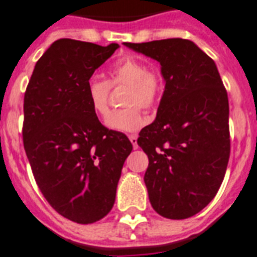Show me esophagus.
I'll use <instances>...</instances> for the list:
<instances>
[{
  "label": "esophagus",
  "instance_id": "obj_1",
  "mask_svg": "<svg viewBox=\"0 0 257 257\" xmlns=\"http://www.w3.org/2000/svg\"><path fill=\"white\" fill-rule=\"evenodd\" d=\"M128 139H130V142L131 143H133V147H134V149H138V135L137 134H131V135H128Z\"/></svg>",
  "mask_w": 257,
  "mask_h": 257
}]
</instances>
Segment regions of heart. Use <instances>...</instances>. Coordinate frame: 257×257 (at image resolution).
<instances>
[{
    "label": "heart",
    "instance_id": "1",
    "mask_svg": "<svg viewBox=\"0 0 257 257\" xmlns=\"http://www.w3.org/2000/svg\"><path fill=\"white\" fill-rule=\"evenodd\" d=\"M127 86L122 104L124 108L112 111L106 119L111 130L134 133L145 126L146 118L141 108L153 110L158 106L164 90V81L159 73L150 71L147 63L134 57L119 59L108 71V81L91 78L86 85V98L93 112L104 118L108 111L110 86Z\"/></svg>",
    "mask_w": 257,
    "mask_h": 257
}]
</instances>
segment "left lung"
<instances>
[{
    "mask_svg": "<svg viewBox=\"0 0 257 257\" xmlns=\"http://www.w3.org/2000/svg\"><path fill=\"white\" fill-rule=\"evenodd\" d=\"M124 45L157 59L166 81L157 119L138 138L149 157L150 203L167 219L194 216L215 198L228 164L227 90L215 62L191 41Z\"/></svg>",
    "mask_w": 257,
    "mask_h": 257,
    "instance_id": "1",
    "label": "left lung"
}]
</instances>
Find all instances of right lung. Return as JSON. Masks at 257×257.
<instances>
[{
    "instance_id": "add662e5",
    "label": "right lung",
    "mask_w": 257,
    "mask_h": 257,
    "mask_svg": "<svg viewBox=\"0 0 257 257\" xmlns=\"http://www.w3.org/2000/svg\"><path fill=\"white\" fill-rule=\"evenodd\" d=\"M118 47L55 41L25 91L22 138L37 186L59 215L79 224L110 212L133 150L126 135L99 122L86 98L94 71Z\"/></svg>"
}]
</instances>
